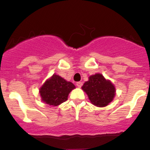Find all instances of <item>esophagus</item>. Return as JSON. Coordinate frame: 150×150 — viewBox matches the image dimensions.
Wrapping results in <instances>:
<instances>
[{"label":"esophagus","instance_id":"1","mask_svg":"<svg viewBox=\"0 0 150 150\" xmlns=\"http://www.w3.org/2000/svg\"><path fill=\"white\" fill-rule=\"evenodd\" d=\"M76 85H77V86H78V88H81V86H83V83L82 82H78L76 83Z\"/></svg>","mask_w":150,"mask_h":150}]
</instances>
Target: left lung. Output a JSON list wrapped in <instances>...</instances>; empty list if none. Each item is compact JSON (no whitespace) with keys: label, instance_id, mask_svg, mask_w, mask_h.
Here are the masks:
<instances>
[{"label":"left lung","instance_id":"1","mask_svg":"<svg viewBox=\"0 0 150 150\" xmlns=\"http://www.w3.org/2000/svg\"><path fill=\"white\" fill-rule=\"evenodd\" d=\"M82 89L87 93L89 100L97 107L108 105L115 96V88L109 80H106L102 74H95L89 77Z\"/></svg>","mask_w":150,"mask_h":150}]
</instances>
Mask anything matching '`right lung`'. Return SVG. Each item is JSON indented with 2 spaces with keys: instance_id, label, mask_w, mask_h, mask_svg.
Segmentation results:
<instances>
[{
  "instance_id": "obj_1",
  "label": "right lung",
  "mask_w": 150,
  "mask_h": 150,
  "mask_svg": "<svg viewBox=\"0 0 150 150\" xmlns=\"http://www.w3.org/2000/svg\"><path fill=\"white\" fill-rule=\"evenodd\" d=\"M74 88L75 86L72 83L54 74L41 86L39 92L43 102L49 105L58 106L67 100L68 95Z\"/></svg>"
}]
</instances>
